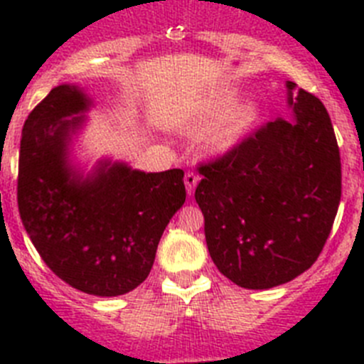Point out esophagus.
I'll use <instances>...</instances> for the list:
<instances>
[{
	"label": "esophagus",
	"mask_w": 364,
	"mask_h": 364,
	"mask_svg": "<svg viewBox=\"0 0 364 364\" xmlns=\"http://www.w3.org/2000/svg\"><path fill=\"white\" fill-rule=\"evenodd\" d=\"M198 180H200V176H198L197 173H193V171L186 173L184 182H186V189H188V195H193V193H195V188H197Z\"/></svg>",
	"instance_id": "obj_1"
}]
</instances>
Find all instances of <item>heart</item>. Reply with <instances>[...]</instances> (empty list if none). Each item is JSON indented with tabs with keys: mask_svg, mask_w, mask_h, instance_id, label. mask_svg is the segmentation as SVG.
Instances as JSON below:
<instances>
[{
	"mask_svg": "<svg viewBox=\"0 0 364 364\" xmlns=\"http://www.w3.org/2000/svg\"><path fill=\"white\" fill-rule=\"evenodd\" d=\"M239 100V91L222 89L198 109L193 127L211 125L204 136L205 149L213 154H226L246 140L262 118V105L257 100Z\"/></svg>",
	"mask_w": 364,
	"mask_h": 364,
	"instance_id": "heart-1",
	"label": "heart"
}]
</instances>
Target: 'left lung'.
<instances>
[{"instance_id": "8db88e82", "label": "left lung", "mask_w": 364, "mask_h": 364, "mask_svg": "<svg viewBox=\"0 0 364 364\" xmlns=\"http://www.w3.org/2000/svg\"><path fill=\"white\" fill-rule=\"evenodd\" d=\"M291 120L277 118L198 167L195 200L224 277L247 290L294 281L314 264L341 202V156L319 98L286 82Z\"/></svg>"}]
</instances>
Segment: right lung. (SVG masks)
Wrapping results in <instances>:
<instances>
[{"label": "right lung", "instance_id": "right-lung-1", "mask_svg": "<svg viewBox=\"0 0 364 364\" xmlns=\"http://www.w3.org/2000/svg\"><path fill=\"white\" fill-rule=\"evenodd\" d=\"M91 105L82 87L63 83L32 109L19 146L18 210L58 277L83 294L117 297L149 275L160 237L186 202L184 171L100 160L83 175L69 154Z\"/></svg>", "mask_w": 364, "mask_h": 364}]
</instances>
